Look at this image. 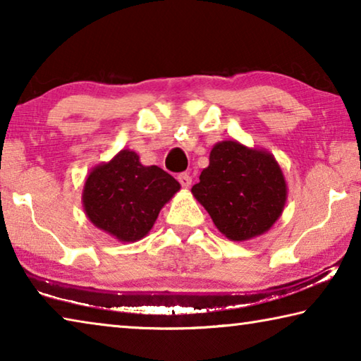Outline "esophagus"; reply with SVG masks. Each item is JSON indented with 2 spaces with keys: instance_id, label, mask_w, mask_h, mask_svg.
Segmentation results:
<instances>
[{
  "instance_id": "obj_1",
  "label": "esophagus",
  "mask_w": 361,
  "mask_h": 361,
  "mask_svg": "<svg viewBox=\"0 0 361 361\" xmlns=\"http://www.w3.org/2000/svg\"><path fill=\"white\" fill-rule=\"evenodd\" d=\"M178 181H180V185L183 186V188H189L191 186V183H192V178H191V175L189 173H180L178 175Z\"/></svg>"
}]
</instances>
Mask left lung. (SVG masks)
<instances>
[{
  "instance_id": "left-lung-1",
  "label": "left lung",
  "mask_w": 361,
  "mask_h": 361,
  "mask_svg": "<svg viewBox=\"0 0 361 361\" xmlns=\"http://www.w3.org/2000/svg\"><path fill=\"white\" fill-rule=\"evenodd\" d=\"M191 192L224 237L243 242L276 224L288 188L271 152L224 140L212 148L209 167Z\"/></svg>"
}]
</instances>
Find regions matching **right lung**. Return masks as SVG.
Instances as JSON below:
<instances>
[{
  "label": "right lung",
  "mask_w": 361,
  "mask_h": 361,
  "mask_svg": "<svg viewBox=\"0 0 361 361\" xmlns=\"http://www.w3.org/2000/svg\"><path fill=\"white\" fill-rule=\"evenodd\" d=\"M180 183L157 166H143L132 149L90 170L82 189L85 216L119 242L148 234L159 212L180 191Z\"/></svg>",
  "instance_id": "obj_1"
}]
</instances>
